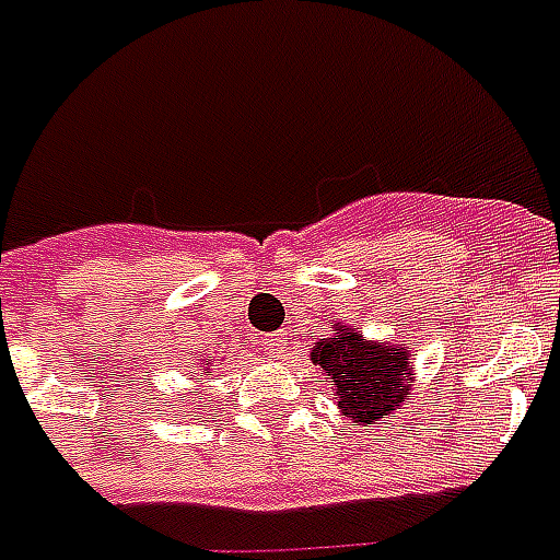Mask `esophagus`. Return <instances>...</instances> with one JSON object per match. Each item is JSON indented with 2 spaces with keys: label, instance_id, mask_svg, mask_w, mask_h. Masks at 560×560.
Wrapping results in <instances>:
<instances>
[{
  "label": "esophagus",
  "instance_id": "obj_1",
  "mask_svg": "<svg viewBox=\"0 0 560 560\" xmlns=\"http://www.w3.org/2000/svg\"><path fill=\"white\" fill-rule=\"evenodd\" d=\"M264 349L270 351L272 358H281L284 354V349H288V334L284 331H276V334H267V337H261Z\"/></svg>",
  "mask_w": 560,
  "mask_h": 560
}]
</instances>
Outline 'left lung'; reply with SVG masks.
<instances>
[{
    "instance_id": "left-lung-1",
    "label": "left lung",
    "mask_w": 560,
    "mask_h": 560,
    "mask_svg": "<svg viewBox=\"0 0 560 560\" xmlns=\"http://www.w3.org/2000/svg\"><path fill=\"white\" fill-rule=\"evenodd\" d=\"M311 360L337 389V407L351 424H374L409 400L412 366L407 346L363 340V334L337 325L311 351Z\"/></svg>"
}]
</instances>
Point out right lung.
<instances>
[{
    "instance_id": "add662e5",
    "label": "right lung",
    "mask_w": 560,
    "mask_h": 560,
    "mask_svg": "<svg viewBox=\"0 0 560 560\" xmlns=\"http://www.w3.org/2000/svg\"><path fill=\"white\" fill-rule=\"evenodd\" d=\"M206 366H209V360H206V363H200V369H206Z\"/></svg>"
}]
</instances>
